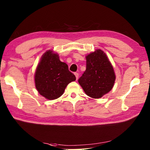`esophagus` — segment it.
Listing matches in <instances>:
<instances>
[{
  "instance_id": "1",
  "label": "esophagus",
  "mask_w": 150,
  "mask_h": 150,
  "mask_svg": "<svg viewBox=\"0 0 150 150\" xmlns=\"http://www.w3.org/2000/svg\"><path fill=\"white\" fill-rule=\"evenodd\" d=\"M75 77H76V79H78L79 78V73H75Z\"/></svg>"
}]
</instances>
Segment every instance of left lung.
I'll return each mask as SVG.
<instances>
[{
  "mask_svg": "<svg viewBox=\"0 0 150 150\" xmlns=\"http://www.w3.org/2000/svg\"><path fill=\"white\" fill-rule=\"evenodd\" d=\"M86 69L79 83L88 96L99 98L113 88L116 76L106 54L100 49L86 56Z\"/></svg>",
  "mask_w": 150,
  "mask_h": 150,
  "instance_id": "8db88e82",
  "label": "left lung"
}]
</instances>
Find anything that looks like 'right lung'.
<instances>
[{"instance_id":"1","label":"right lung","mask_w":150,"mask_h":150,"mask_svg":"<svg viewBox=\"0 0 150 150\" xmlns=\"http://www.w3.org/2000/svg\"><path fill=\"white\" fill-rule=\"evenodd\" d=\"M34 78L37 90L48 100L60 97L68 84L76 80L68 66L60 61L58 54L51 50L41 57Z\"/></svg>"}]
</instances>
